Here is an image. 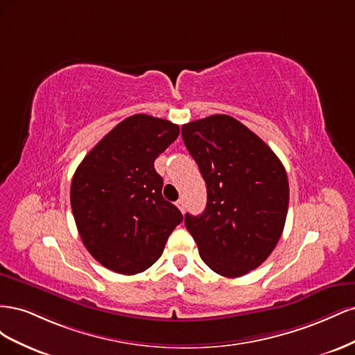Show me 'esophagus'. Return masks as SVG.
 <instances>
[{"label":"esophagus","mask_w":355,"mask_h":355,"mask_svg":"<svg viewBox=\"0 0 355 355\" xmlns=\"http://www.w3.org/2000/svg\"><path fill=\"white\" fill-rule=\"evenodd\" d=\"M176 206L179 207V210H180L182 213L185 211V201H184V200H178V201H176Z\"/></svg>","instance_id":"34e87169"}]
</instances>
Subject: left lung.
Returning <instances> with one entry per match:
<instances>
[{"instance_id": "left-lung-1", "label": "left lung", "mask_w": 355, "mask_h": 355, "mask_svg": "<svg viewBox=\"0 0 355 355\" xmlns=\"http://www.w3.org/2000/svg\"><path fill=\"white\" fill-rule=\"evenodd\" d=\"M207 187L200 216L185 214L201 259L223 277L259 266L280 240L288 209L284 166L259 136L223 114L182 125Z\"/></svg>"}]
</instances>
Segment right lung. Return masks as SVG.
I'll return each mask as SVG.
<instances>
[{
  "mask_svg": "<svg viewBox=\"0 0 355 355\" xmlns=\"http://www.w3.org/2000/svg\"><path fill=\"white\" fill-rule=\"evenodd\" d=\"M179 125L136 114L116 124L77 167L71 207L85 249L108 270L133 275L154 265L184 216L163 198L155 158Z\"/></svg>",
  "mask_w": 355,
  "mask_h": 355,
  "instance_id": "obj_1",
  "label": "right lung"
}]
</instances>
